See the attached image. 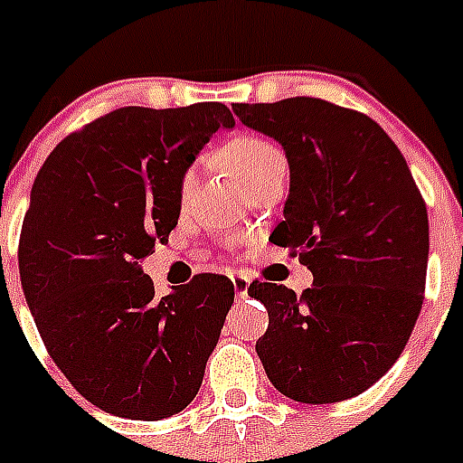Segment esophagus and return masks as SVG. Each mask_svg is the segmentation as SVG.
<instances>
[{
    "instance_id": "obj_1",
    "label": "esophagus",
    "mask_w": 463,
    "mask_h": 463,
    "mask_svg": "<svg viewBox=\"0 0 463 463\" xmlns=\"http://www.w3.org/2000/svg\"><path fill=\"white\" fill-rule=\"evenodd\" d=\"M250 283H252V279L247 274H235L232 276V286H235V293H238V298H245L247 296V288H250Z\"/></svg>"
}]
</instances>
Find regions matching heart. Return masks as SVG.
Masks as SVG:
<instances>
[{"label": "heart", "mask_w": 463, "mask_h": 463, "mask_svg": "<svg viewBox=\"0 0 463 463\" xmlns=\"http://www.w3.org/2000/svg\"><path fill=\"white\" fill-rule=\"evenodd\" d=\"M225 160L242 184L257 177L260 173L269 170L276 163H286V154L281 146H276L274 141L261 139V137H238L225 146ZM199 182H202V173L199 165L189 167L187 173L182 175L180 187H177V199L182 206H189L192 199L199 192Z\"/></svg>", "instance_id": "obj_1"}]
</instances>
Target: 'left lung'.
<instances>
[{
  "label": "left lung",
  "instance_id": "obj_1",
  "mask_svg": "<svg viewBox=\"0 0 463 463\" xmlns=\"http://www.w3.org/2000/svg\"><path fill=\"white\" fill-rule=\"evenodd\" d=\"M240 122L274 137L290 194L271 242L312 271V288L252 281L269 312L257 355L281 394L303 403L358 396L402 355L423 307L428 209L389 134L319 98L235 103Z\"/></svg>",
  "mask_w": 463,
  "mask_h": 463
}]
</instances>
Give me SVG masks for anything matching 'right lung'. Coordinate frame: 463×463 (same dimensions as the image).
<instances>
[{
    "instance_id": "obj_1",
    "label": "right lung",
    "mask_w": 463,
    "mask_h": 463,
    "mask_svg": "<svg viewBox=\"0 0 463 463\" xmlns=\"http://www.w3.org/2000/svg\"><path fill=\"white\" fill-rule=\"evenodd\" d=\"M221 127H235L223 103L119 108L60 141L33 182L25 303L71 387L108 413L170 418L202 387L232 281L196 274L158 298L139 260L177 225L182 175Z\"/></svg>"
}]
</instances>
